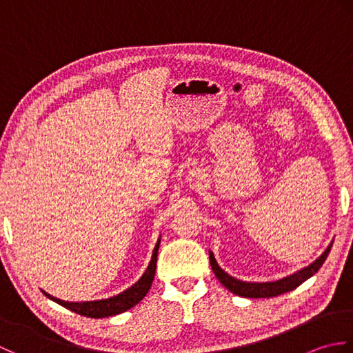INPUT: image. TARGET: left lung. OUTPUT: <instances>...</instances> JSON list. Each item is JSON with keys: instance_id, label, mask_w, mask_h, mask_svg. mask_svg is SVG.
Returning a JSON list of instances; mask_svg holds the SVG:
<instances>
[{"instance_id": "8db88e82", "label": "left lung", "mask_w": 353, "mask_h": 353, "mask_svg": "<svg viewBox=\"0 0 353 353\" xmlns=\"http://www.w3.org/2000/svg\"><path fill=\"white\" fill-rule=\"evenodd\" d=\"M332 243L327 245V249L321 253L320 256L312 262V264H310L308 267H305L302 270H299V272L292 273L287 277H282V279H279V281H274V282L239 281V279H235L234 276H230L229 273L224 272V270L219 264H216L212 252H209V261H211V267L214 270L216 279H219L230 292H234V294H236V296L249 297V299H265V297L281 296V294H283V292L292 291L294 288H297L299 285L303 283L306 279H310L311 276L316 274L319 272V268L323 265V262L327 258L329 252H331Z\"/></svg>"}]
</instances>
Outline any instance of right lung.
<instances>
[{"mask_svg": "<svg viewBox=\"0 0 353 353\" xmlns=\"http://www.w3.org/2000/svg\"><path fill=\"white\" fill-rule=\"evenodd\" d=\"M159 244H161V236L154 245L152 261H150L147 270L144 272V274L139 277L138 282H134L130 288L124 290L123 292H119V294L114 297L101 299V301H89V302H65L57 297H52L51 294H48V292L45 291L42 292L48 299H51L52 302L62 305L63 308H68L72 312H77L83 317L103 319V317H110V316H117V314L125 312L127 310L133 308L134 305H138L142 299L147 296L150 287H152L154 273H156V261H157Z\"/></svg>", "mask_w": 353, "mask_h": 353, "instance_id": "1", "label": "right lung"}]
</instances>
